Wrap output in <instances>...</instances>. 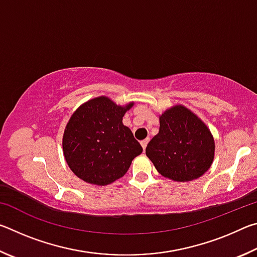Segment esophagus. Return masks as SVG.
<instances>
[{
    "instance_id": "1",
    "label": "esophagus",
    "mask_w": 257,
    "mask_h": 257,
    "mask_svg": "<svg viewBox=\"0 0 257 257\" xmlns=\"http://www.w3.org/2000/svg\"><path fill=\"white\" fill-rule=\"evenodd\" d=\"M150 142V138H146V139H144V141H142L141 142V145H142V147H143V150L145 151V149H146V146H147V143Z\"/></svg>"
}]
</instances>
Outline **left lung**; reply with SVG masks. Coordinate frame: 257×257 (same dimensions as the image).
<instances>
[{
	"mask_svg": "<svg viewBox=\"0 0 257 257\" xmlns=\"http://www.w3.org/2000/svg\"><path fill=\"white\" fill-rule=\"evenodd\" d=\"M214 149L203 121L177 105L160 116V132L147 144L146 155L161 175L182 182L197 179L210 169Z\"/></svg>",
	"mask_w": 257,
	"mask_h": 257,
	"instance_id": "8db88e82",
	"label": "left lung"
}]
</instances>
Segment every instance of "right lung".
<instances>
[{
    "mask_svg": "<svg viewBox=\"0 0 257 257\" xmlns=\"http://www.w3.org/2000/svg\"><path fill=\"white\" fill-rule=\"evenodd\" d=\"M134 105L119 106L110 98H93L78 108L63 134L69 168L86 182L104 186L123 177L143 152L122 116Z\"/></svg>",
    "mask_w": 257,
    "mask_h": 257,
    "instance_id": "right-lung-1",
    "label": "right lung"
}]
</instances>
